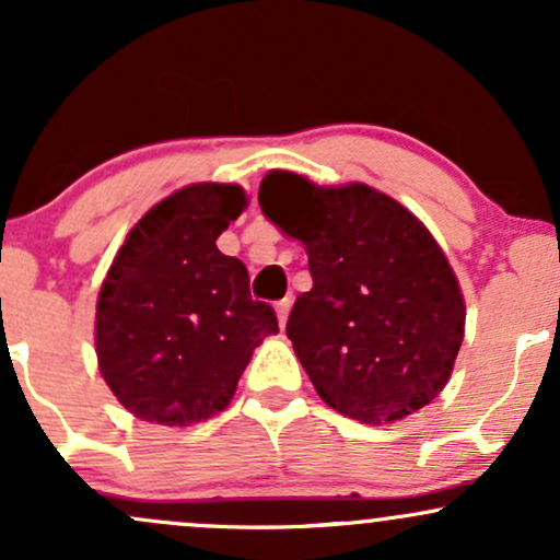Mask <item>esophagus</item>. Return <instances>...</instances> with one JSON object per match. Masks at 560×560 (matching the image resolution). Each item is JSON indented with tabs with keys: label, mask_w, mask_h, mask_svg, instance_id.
I'll return each mask as SVG.
<instances>
[{
	"label": "esophagus",
	"mask_w": 560,
	"mask_h": 560,
	"mask_svg": "<svg viewBox=\"0 0 560 560\" xmlns=\"http://www.w3.org/2000/svg\"><path fill=\"white\" fill-rule=\"evenodd\" d=\"M289 307H292V300H281V302H276V316H279V326L281 329H284V324H287V318H289Z\"/></svg>",
	"instance_id": "esophagus-1"
}]
</instances>
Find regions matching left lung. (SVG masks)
<instances>
[{
	"mask_svg": "<svg viewBox=\"0 0 560 560\" xmlns=\"http://www.w3.org/2000/svg\"><path fill=\"white\" fill-rule=\"evenodd\" d=\"M262 215L302 242L313 276L287 320L294 355L337 413L371 427L445 389L466 329L458 279L429 229L369 184L260 182Z\"/></svg>",
	"mask_w": 560,
	"mask_h": 560,
	"instance_id": "left-lung-1",
	"label": "left lung"
}]
</instances>
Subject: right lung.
<instances>
[{
	"label": "right lung",
	"mask_w": 560,
	"mask_h": 560,
	"mask_svg": "<svg viewBox=\"0 0 560 560\" xmlns=\"http://www.w3.org/2000/svg\"><path fill=\"white\" fill-rule=\"evenodd\" d=\"M247 208L236 184H189L128 231L96 298L100 374L128 413L191 427L221 413L253 350L279 334L215 240Z\"/></svg>",
	"instance_id": "obj_1"
}]
</instances>
